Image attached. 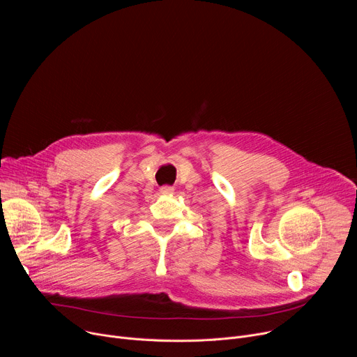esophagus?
<instances>
[{
  "label": "esophagus",
  "mask_w": 357,
  "mask_h": 357,
  "mask_svg": "<svg viewBox=\"0 0 357 357\" xmlns=\"http://www.w3.org/2000/svg\"><path fill=\"white\" fill-rule=\"evenodd\" d=\"M160 192H161V193H164V195H169V193H172V192H174V186L165 185V186H162V188L160 189Z\"/></svg>",
  "instance_id": "obj_1"
}]
</instances>
